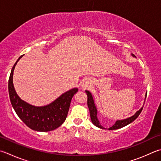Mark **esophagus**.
<instances>
[{"label":"esophagus","mask_w":161,"mask_h":161,"mask_svg":"<svg viewBox=\"0 0 161 161\" xmlns=\"http://www.w3.org/2000/svg\"><path fill=\"white\" fill-rule=\"evenodd\" d=\"M84 86H85V87H86V86H87V85L86 84V82H85V84H84Z\"/></svg>","instance_id":"esophagus-1"}]
</instances>
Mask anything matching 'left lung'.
<instances>
[{
    "label": "left lung",
    "instance_id": "left-lung-1",
    "mask_svg": "<svg viewBox=\"0 0 161 161\" xmlns=\"http://www.w3.org/2000/svg\"><path fill=\"white\" fill-rule=\"evenodd\" d=\"M86 92L87 94V98H87V105H88V107L89 109L90 116H91V119H92V123L96 127L101 128V129H105V128H103L101 126L100 124V122L98 121V119L97 118V110H96V108L94 105V102H93L92 93H91L89 91H86ZM146 98H147V96H146ZM142 109L143 108H142L139 110L137 111V112L135 113V115H134L132 117H131V118L123 119V120H118L113 126L108 128V130H113L119 129V128H122L125 126H126L127 125H129L130 123L132 122L134 120H135V119L138 118V116L140 115V113H141V112L142 111Z\"/></svg>",
    "mask_w": 161,
    "mask_h": 161
}]
</instances>
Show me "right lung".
I'll return each instance as SVG.
<instances>
[{"label": "right lung", "mask_w": 161, "mask_h": 161, "mask_svg": "<svg viewBox=\"0 0 161 161\" xmlns=\"http://www.w3.org/2000/svg\"><path fill=\"white\" fill-rule=\"evenodd\" d=\"M22 56L21 55L14 63L8 81V92L12 106L19 118L30 129L39 131L53 130L65 122L73 96L78 89L68 91L52 103L43 107H35L26 103L17 95L13 83L14 67Z\"/></svg>", "instance_id": "add662e5"}]
</instances>
